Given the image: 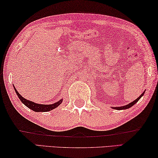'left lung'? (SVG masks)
I'll use <instances>...</instances> for the list:
<instances>
[{
	"instance_id": "1",
	"label": "left lung",
	"mask_w": 158,
	"mask_h": 158,
	"mask_svg": "<svg viewBox=\"0 0 158 158\" xmlns=\"http://www.w3.org/2000/svg\"><path fill=\"white\" fill-rule=\"evenodd\" d=\"M144 94H145V92H144L143 94H142L140 96H139L138 98H137L136 99H135V101H133V102H130V104H127V105H124V106H114V107H112V109H114V110H127V109H129V108H130L131 106H132L133 105H134V104H135L137 103V102L139 101V99L141 98L144 95Z\"/></svg>"
}]
</instances>
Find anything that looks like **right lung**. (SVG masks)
Returning <instances> with one entry per match:
<instances>
[{
	"label": "right lung",
	"instance_id": "obj_1",
	"mask_svg": "<svg viewBox=\"0 0 158 158\" xmlns=\"http://www.w3.org/2000/svg\"><path fill=\"white\" fill-rule=\"evenodd\" d=\"M13 88H14V90L15 93H16L18 97L20 99V100L22 102V103H23L25 105L28 107L31 110L34 111V112H48V111H51L54 109L56 108L58 106L60 105V104L62 102V99L59 100V102H55V103L52 104H37L35 103L34 102L29 101L28 99H26L25 98H23V97L21 96V94L18 92V91L16 90V89L15 88V86H13Z\"/></svg>",
	"mask_w": 158,
	"mask_h": 158
}]
</instances>
